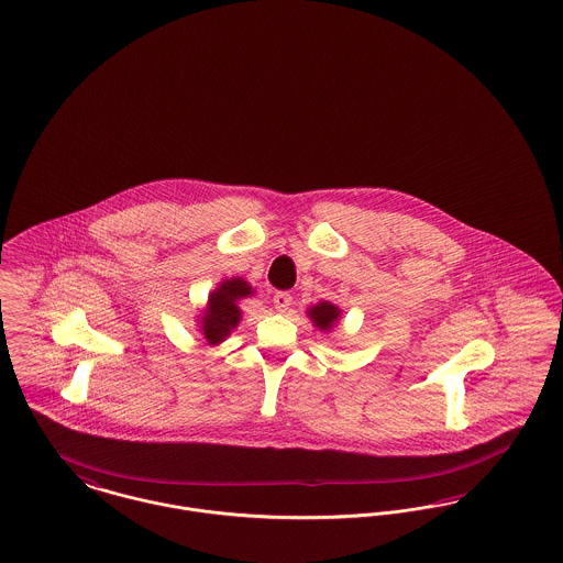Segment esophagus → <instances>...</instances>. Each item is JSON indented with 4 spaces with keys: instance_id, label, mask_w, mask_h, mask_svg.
I'll return each instance as SVG.
<instances>
[{
    "instance_id": "1",
    "label": "esophagus",
    "mask_w": 563,
    "mask_h": 563,
    "mask_svg": "<svg viewBox=\"0 0 563 563\" xmlns=\"http://www.w3.org/2000/svg\"><path fill=\"white\" fill-rule=\"evenodd\" d=\"M274 308L278 310V312H287L289 310V306L294 303V298H291V294H287V291H278V294H274Z\"/></svg>"
}]
</instances>
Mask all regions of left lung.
Listing matches in <instances>:
<instances>
[{
	"label": "left lung",
	"mask_w": 563,
	"mask_h": 563,
	"mask_svg": "<svg viewBox=\"0 0 563 563\" xmlns=\"http://www.w3.org/2000/svg\"><path fill=\"white\" fill-rule=\"evenodd\" d=\"M310 319L314 321V325L319 328V330H331V325H333V321L338 319V314H340V310L330 303V301H321L319 306H314V308H310Z\"/></svg>",
	"instance_id": "obj_1"
}]
</instances>
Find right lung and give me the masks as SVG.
Segmentation results:
<instances>
[{
  "instance_id": "add662e5",
  "label": "right lung",
  "mask_w": 563,
  "mask_h": 563,
  "mask_svg": "<svg viewBox=\"0 0 563 563\" xmlns=\"http://www.w3.org/2000/svg\"><path fill=\"white\" fill-rule=\"evenodd\" d=\"M244 296H251L249 283L242 278L225 280L208 299V310L201 317V331L210 344L221 342L230 335V331L240 321V308L235 301Z\"/></svg>"
}]
</instances>
